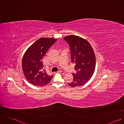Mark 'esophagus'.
<instances>
[{"label": "esophagus", "mask_w": 124, "mask_h": 124, "mask_svg": "<svg viewBox=\"0 0 124 124\" xmlns=\"http://www.w3.org/2000/svg\"><path fill=\"white\" fill-rule=\"evenodd\" d=\"M60 73H62V74H64L65 73H64V72L63 71H61V70H60V71H59Z\"/></svg>", "instance_id": "obj_1"}]
</instances>
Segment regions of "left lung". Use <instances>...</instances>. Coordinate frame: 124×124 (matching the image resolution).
<instances>
[{"mask_svg": "<svg viewBox=\"0 0 124 124\" xmlns=\"http://www.w3.org/2000/svg\"><path fill=\"white\" fill-rule=\"evenodd\" d=\"M64 39L70 47L71 62L75 64L76 73H72L73 81L68 83L72 87L86 84L94 73L96 59L93 50L88 41L79 36H67Z\"/></svg>", "mask_w": 124, "mask_h": 124, "instance_id": "1", "label": "left lung"}]
</instances>
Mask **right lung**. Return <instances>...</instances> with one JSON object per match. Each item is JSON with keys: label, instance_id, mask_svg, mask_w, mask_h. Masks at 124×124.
<instances>
[{"label": "right lung", "instance_id": "obj_1", "mask_svg": "<svg viewBox=\"0 0 124 124\" xmlns=\"http://www.w3.org/2000/svg\"><path fill=\"white\" fill-rule=\"evenodd\" d=\"M57 39L53 38H41L31 45L24 53L22 68L28 81L32 85L41 86L49 84L53 76L42 71V59L49 49Z\"/></svg>", "mask_w": 124, "mask_h": 124}]
</instances>
